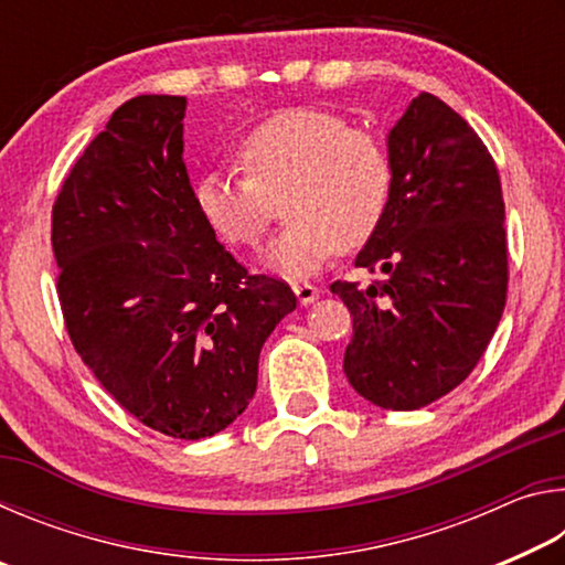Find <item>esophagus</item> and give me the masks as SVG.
I'll return each mask as SVG.
<instances>
[{
    "label": "esophagus",
    "mask_w": 565,
    "mask_h": 565,
    "mask_svg": "<svg viewBox=\"0 0 565 565\" xmlns=\"http://www.w3.org/2000/svg\"><path fill=\"white\" fill-rule=\"evenodd\" d=\"M291 289H294L296 299H299L301 306H309V303H313V301L319 299V289L313 284H309V281H296Z\"/></svg>",
    "instance_id": "esophagus-1"
}]
</instances>
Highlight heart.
Wrapping results in <instances>:
<instances>
[{
	"label": "heart",
	"mask_w": 565,
	"mask_h": 565,
	"mask_svg": "<svg viewBox=\"0 0 565 565\" xmlns=\"http://www.w3.org/2000/svg\"><path fill=\"white\" fill-rule=\"evenodd\" d=\"M244 179L206 171L194 206L209 232L234 248L259 246L284 202L289 226L262 256L269 271L301 279L343 248L366 244L384 222L394 167L374 134L323 109H286L236 147Z\"/></svg>",
	"instance_id": "heart-1"
}]
</instances>
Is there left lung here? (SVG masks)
Wrapping results in <instances>:
<instances>
[{"label":"left lung","instance_id":"left-lung-1","mask_svg":"<svg viewBox=\"0 0 565 565\" xmlns=\"http://www.w3.org/2000/svg\"><path fill=\"white\" fill-rule=\"evenodd\" d=\"M394 191L359 269L369 286L337 281L353 317L343 374L359 396L416 411L471 374L499 327L509 252L501 179L478 134L420 92L386 137Z\"/></svg>","mask_w":565,"mask_h":565}]
</instances>
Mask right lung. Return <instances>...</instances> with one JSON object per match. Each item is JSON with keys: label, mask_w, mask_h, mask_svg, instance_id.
<instances>
[{"label": "right lung", "mask_w": 565, "mask_h": 565, "mask_svg": "<svg viewBox=\"0 0 565 565\" xmlns=\"http://www.w3.org/2000/svg\"><path fill=\"white\" fill-rule=\"evenodd\" d=\"M184 114L169 94L111 114L64 179L52 248L82 361L141 424L196 441L254 398L264 341L296 296L248 276L196 214Z\"/></svg>", "instance_id": "1"}]
</instances>
